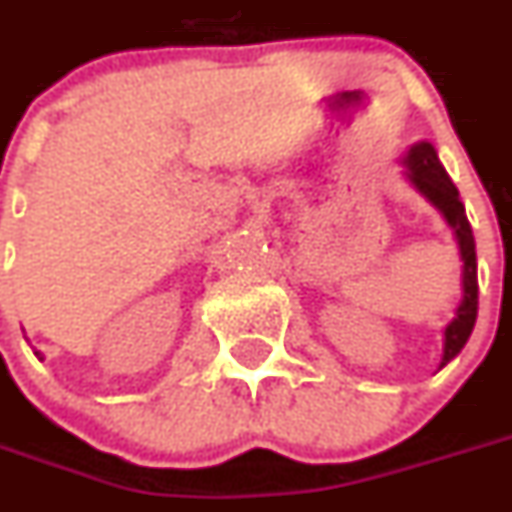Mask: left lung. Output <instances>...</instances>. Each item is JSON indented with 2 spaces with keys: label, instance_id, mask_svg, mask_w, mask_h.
Returning <instances> with one entry per match:
<instances>
[{
  "label": "left lung",
  "instance_id": "left-lung-1",
  "mask_svg": "<svg viewBox=\"0 0 512 512\" xmlns=\"http://www.w3.org/2000/svg\"><path fill=\"white\" fill-rule=\"evenodd\" d=\"M406 178L414 183V189L425 196L427 202L443 212L445 222L453 227V235L458 240V253L464 261V274H461V285H464V300L458 305L456 318L445 326V342H443V362L440 368L448 365L453 357L464 349L469 342L471 331L476 323V310H479V282H476V243L471 233L469 217H466L464 202L458 196L456 183L445 173L440 165L438 152L430 142L414 144L409 155L404 157Z\"/></svg>",
  "mask_w": 512,
  "mask_h": 512
}]
</instances>
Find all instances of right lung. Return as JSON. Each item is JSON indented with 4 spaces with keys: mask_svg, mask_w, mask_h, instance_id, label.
<instances>
[{
    "mask_svg": "<svg viewBox=\"0 0 512 512\" xmlns=\"http://www.w3.org/2000/svg\"><path fill=\"white\" fill-rule=\"evenodd\" d=\"M36 357H38V360H43V357H41V352H36Z\"/></svg>",
    "mask_w": 512,
    "mask_h": 512,
    "instance_id": "1",
    "label": "right lung"
}]
</instances>
